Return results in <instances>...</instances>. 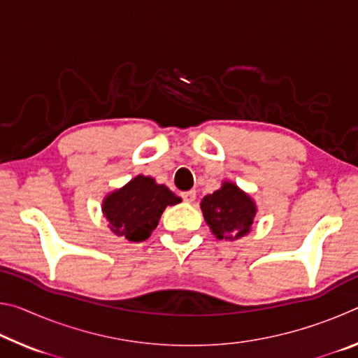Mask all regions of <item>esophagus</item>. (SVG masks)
Listing matches in <instances>:
<instances>
[{"label":"esophagus","mask_w":358,"mask_h":358,"mask_svg":"<svg viewBox=\"0 0 358 358\" xmlns=\"http://www.w3.org/2000/svg\"><path fill=\"white\" fill-rule=\"evenodd\" d=\"M181 197H183V201H185V202L191 203V202L196 201V191L191 189V191H185V192H181Z\"/></svg>","instance_id":"obj_1"}]
</instances>
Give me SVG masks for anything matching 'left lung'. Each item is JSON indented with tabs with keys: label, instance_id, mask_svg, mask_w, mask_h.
I'll return each instance as SVG.
<instances>
[{
	"label": "left lung",
	"instance_id": "obj_1",
	"mask_svg": "<svg viewBox=\"0 0 358 358\" xmlns=\"http://www.w3.org/2000/svg\"><path fill=\"white\" fill-rule=\"evenodd\" d=\"M205 221L216 238H235L250 232L256 216V205L250 196L234 183H224L221 189L203 197L201 203Z\"/></svg>",
	"mask_w": 358,
	"mask_h": 358
}]
</instances>
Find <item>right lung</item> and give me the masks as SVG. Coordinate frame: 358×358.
Wrapping results in <instances>:
<instances>
[{
  "label": "right lung",
  "mask_w": 358,
  "mask_h": 358,
  "mask_svg": "<svg viewBox=\"0 0 358 358\" xmlns=\"http://www.w3.org/2000/svg\"><path fill=\"white\" fill-rule=\"evenodd\" d=\"M181 202L164 185L138 175L121 189L112 192L102 203V211L117 235L129 241L147 240L156 229L167 205Z\"/></svg>",
  "instance_id": "obj_1"
}]
</instances>
